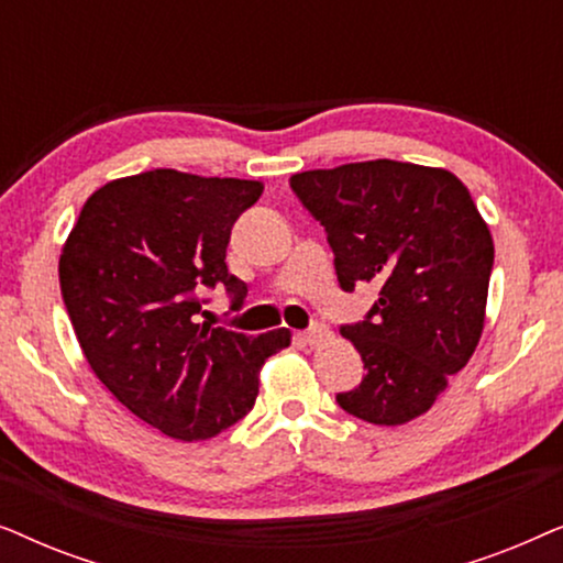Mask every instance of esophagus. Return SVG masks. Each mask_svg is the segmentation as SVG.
I'll list each match as a JSON object with an SVG mask.
<instances>
[{
	"label": "esophagus",
	"instance_id": "34e87169",
	"mask_svg": "<svg viewBox=\"0 0 563 563\" xmlns=\"http://www.w3.org/2000/svg\"><path fill=\"white\" fill-rule=\"evenodd\" d=\"M328 335H330V330H328L325 322H312V325L307 328L305 333H299V338H302L307 345H318V343L325 341Z\"/></svg>",
	"mask_w": 563,
	"mask_h": 563
}]
</instances>
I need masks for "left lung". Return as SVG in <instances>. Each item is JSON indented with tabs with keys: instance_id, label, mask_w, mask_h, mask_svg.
I'll use <instances>...</instances> for the list:
<instances>
[{
	"instance_id": "1",
	"label": "left lung",
	"mask_w": 563,
	"mask_h": 563,
	"mask_svg": "<svg viewBox=\"0 0 563 563\" xmlns=\"http://www.w3.org/2000/svg\"><path fill=\"white\" fill-rule=\"evenodd\" d=\"M289 187L325 228L341 289L379 287L366 318L341 328L366 374L338 405L374 426L415 420L482 338L495 264L487 222L451 172L402 161L314 168Z\"/></svg>"
}]
</instances>
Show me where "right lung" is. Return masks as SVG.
<instances>
[{
	"mask_svg": "<svg viewBox=\"0 0 563 563\" xmlns=\"http://www.w3.org/2000/svg\"><path fill=\"white\" fill-rule=\"evenodd\" d=\"M264 184L153 168L97 189L60 251V295L91 372L118 402L176 441H205L251 412L258 368L289 330L245 335L199 322L228 272L235 220Z\"/></svg>",
	"mask_w": 563,
	"mask_h": 563,
	"instance_id": "right-lung-1",
	"label": "right lung"
}]
</instances>
